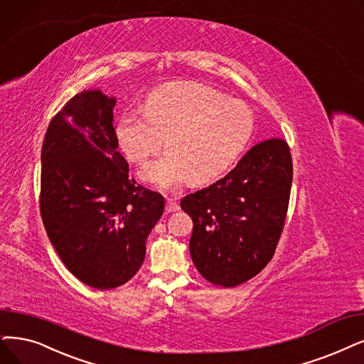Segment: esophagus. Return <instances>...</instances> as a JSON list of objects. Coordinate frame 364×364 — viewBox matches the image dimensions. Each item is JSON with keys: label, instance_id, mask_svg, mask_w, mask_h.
<instances>
[{"label": "esophagus", "instance_id": "34e87169", "mask_svg": "<svg viewBox=\"0 0 364 364\" xmlns=\"http://www.w3.org/2000/svg\"><path fill=\"white\" fill-rule=\"evenodd\" d=\"M176 210H179V205L176 203V200H173V198H167V201H166V212L167 213H171V212H176Z\"/></svg>", "mask_w": 364, "mask_h": 364}]
</instances>
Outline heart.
Instances as JSON below:
<instances>
[{
    "label": "heart",
    "instance_id": "heart-1",
    "mask_svg": "<svg viewBox=\"0 0 364 364\" xmlns=\"http://www.w3.org/2000/svg\"><path fill=\"white\" fill-rule=\"evenodd\" d=\"M143 114L124 113L116 139L129 161L144 166L163 148L167 154L141 173L161 188L185 181L205 185L227 173L248 144L254 114L240 100L212 86L179 82L152 91Z\"/></svg>",
    "mask_w": 364,
    "mask_h": 364
}]
</instances>
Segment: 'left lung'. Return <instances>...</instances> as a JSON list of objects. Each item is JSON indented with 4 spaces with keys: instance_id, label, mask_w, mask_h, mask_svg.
Instances as JSON below:
<instances>
[{
    "instance_id": "left-lung-1",
    "label": "left lung",
    "mask_w": 364,
    "mask_h": 364,
    "mask_svg": "<svg viewBox=\"0 0 364 364\" xmlns=\"http://www.w3.org/2000/svg\"><path fill=\"white\" fill-rule=\"evenodd\" d=\"M293 181L282 139L251 148L227 176L182 198L193 218L190 254L203 278L225 288L254 278L279 242Z\"/></svg>"
}]
</instances>
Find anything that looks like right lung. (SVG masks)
Instances as JSON below:
<instances>
[{
  "mask_svg": "<svg viewBox=\"0 0 364 364\" xmlns=\"http://www.w3.org/2000/svg\"><path fill=\"white\" fill-rule=\"evenodd\" d=\"M114 97H73L50 121L41 148L40 212L65 267L97 289L139 272L164 197L128 178L113 128Z\"/></svg>",
  "mask_w": 364,
  "mask_h": 364,
  "instance_id": "1",
  "label": "right lung"
}]
</instances>
